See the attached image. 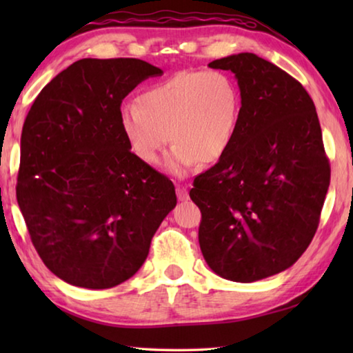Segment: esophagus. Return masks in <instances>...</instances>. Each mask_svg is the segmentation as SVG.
<instances>
[{"mask_svg":"<svg viewBox=\"0 0 353 353\" xmlns=\"http://www.w3.org/2000/svg\"><path fill=\"white\" fill-rule=\"evenodd\" d=\"M176 193H177L179 201H188V190H187V187H185V185H177Z\"/></svg>","mask_w":353,"mask_h":353,"instance_id":"obj_1","label":"esophagus"}]
</instances>
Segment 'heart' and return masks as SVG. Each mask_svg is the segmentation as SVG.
Masks as SVG:
<instances>
[{
  "instance_id": "obj_1",
  "label": "heart",
  "mask_w": 353,
  "mask_h": 353,
  "mask_svg": "<svg viewBox=\"0 0 353 353\" xmlns=\"http://www.w3.org/2000/svg\"><path fill=\"white\" fill-rule=\"evenodd\" d=\"M241 113L235 82L221 71H179L154 83L139 97V105H123L119 129L130 151L146 165L159 163L168 141L166 160L182 176L199 160L213 163L230 148Z\"/></svg>"
}]
</instances>
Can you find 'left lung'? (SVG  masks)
Here are the masks:
<instances>
[{"mask_svg":"<svg viewBox=\"0 0 353 353\" xmlns=\"http://www.w3.org/2000/svg\"><path fill=\"white\" fill-rule=\"evenodd\" d=\"M210 68L235 74L240 123L230 148L194 179L199 246L213 272L250 283L294 265L312 243L330 185L313 99L294 77L252 52Z\"/></svg>","mask_w":353,"mask_h":353,"instance_id":"8db88e82","label":"left lung"}]
</instances>
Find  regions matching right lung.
I'll list each match as a JSON object with an SVG mask.
<instances>
[{"mask_svg": "<svg viewBox=\"0 0 353 353\" xmlns=\"http://www.w3.org/2000/svg\"><path fill=\"white\" fill-rule=\"evenodd\" d=\"M163 71L140 59H81L39 93L23 124L17 201L48 270L105 290L140 270L174 185L130 152L118 115Z\"/></svg>", "mask_w": 353, "mask_h": 353, "instance_id": "1", "label": "right lung"}]
</instances>
